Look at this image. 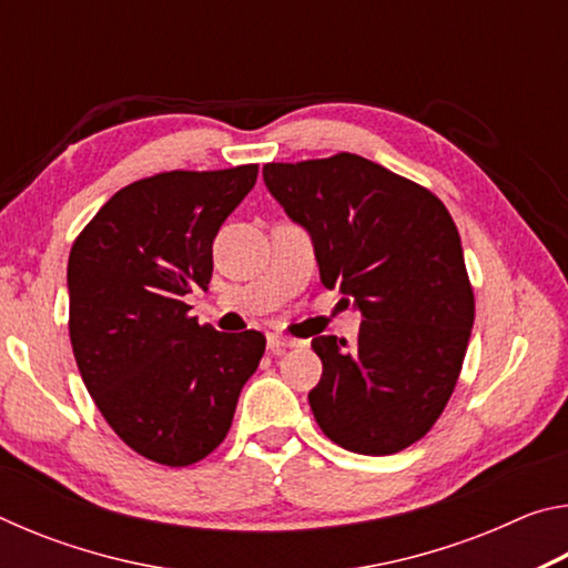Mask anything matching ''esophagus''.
<instances>
[{
    "label": "esophagus",
    "mask_w": 568,
    "mask_h": 568,
    "mask_svg": "<svg viewBox=\"0 0 568 568\" xmlns=\"http://www.w3.org/2000/svg\"><path fill=\"white\" fill-rule=\"evenodd\" d=\"M297 341L295 338H287V335H281V333H271L267 335V348H271L275 355L285 353L287 348H295Z\"/></svg>",
    "instance_id": "34e87169"
}]
</instances>
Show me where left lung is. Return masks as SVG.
<instances>
[{"instance_id":"obj_1","label":"left lung","mask_w":568,"mask_h":568,"mask_svg":"<svg viewBox=\"0 0 568 568\" xmlns=\"http://www.w3.org/2000/svg\"><path fill=\"white\" fill-rule=\"evenodd\" d=\"M271 195L313 237L321 281L363 313L353 348L313 338V416L333 444L388 456L434 428L460 376L474 287L454 217L428 187L351 152L267 162Z\"/></svg>"}]
</instances>
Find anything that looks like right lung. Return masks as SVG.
<instances>
[{
	"label": "right lung",
	"instance_id": "obj_1",
	"mask_svg": "<svg viewBox=\"0 0 568 568\" xmlns=\"http://www.w3.org/2000/svg\"><path fill=\"white\" fill-rule=\"evenodd\" d=\"M257 165L172 170L122 187L70 250V341L104 420L134 454L190 466L223 444L265 353L257 331L220 333L182 301L213 277V240Z\"/></svg>",
	"mask_w": 568,
	"mask_h": 568
}]
</instances>
